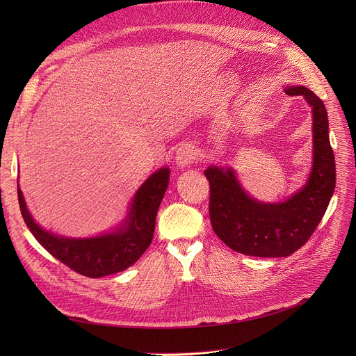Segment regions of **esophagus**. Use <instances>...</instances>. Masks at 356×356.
Segmentation results:
<instances>
[{"label": "esophagus", "mask_w": 356, "mask_h": 356, "mask_svg": "<svg viewBox=\"0 0 356 356\" xmlns=\"http://www.w3.org/2000/svg\"><path fill=\"white\" fill-rule=\"evenodd\" d=\"M197 157H199V152L195 145L181 144L177 148V153H176V165L179 168H186V167H189L192 163H195L197 160Z\"/></svg>", "instance_id": "1"}]
</instances>
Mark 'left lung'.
Returning <instances> with one entry per match:
<instances>
[{"mask_svg": "<svg viewBox=\"0 0 356 356\" xmlns=\"http://www.w3.org/2000/svg\"><path fill=\"white\" fill-rule=\"evenodd\" d=\"M287 95H302L312 109L313 152L306 183L282 202L252 197L231 165H209V215L222 242L244 255L289 257L319 225L333 196L334 156L329 140V120L323 101L302 85L284 86Z\"/></svg>", "mask_w": 356, "mask_h": 356, "instance_id": "8db88e82", "label": "left lung"}]
</instances>
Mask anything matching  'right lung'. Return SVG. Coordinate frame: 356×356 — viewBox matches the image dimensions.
I'll list each match as a JSON object with an SVG mask.
<instances>
[{"mask_svg": "<svg viewBox=\"0 0 356 356\" xmlns=\"http://www.w3.org/2000/svg\"><path fill=\"white\" fill-rule=\"evenodd\" d=\"M168 177V167H160L149 175L134 193L125 218L117 227L86 238L65 236L42 228L31 216L18 181L17 193L26 225L42 247L73 271L99 278L136 264L152 244L156 216L167 191Z\"/></svg>", "mask_w": 356, "mask_h": 356, "instance_id": "1", "label": "right lung"}]
</instances>
